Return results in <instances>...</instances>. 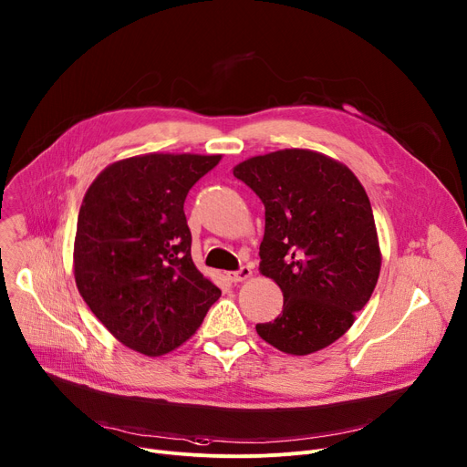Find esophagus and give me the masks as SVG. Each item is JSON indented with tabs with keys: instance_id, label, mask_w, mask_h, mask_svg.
Returning a JSON list of instances; mask_svg holds the SVG:
<instances>
[{
	"instance_id": "obj_1",
	"label": "esophagus",
	"mask_w": 467,
	"mask_h": 467,
	"mask_svg": "<svg viewBox=\"0 0 467 467\" xmlns=\"http://www.w3.org/2000/svg\"><path fill=\"white\" fill-rule=\"evenodd\" d=\"M252 275H254L252 266H242V268L236 270V272H227V277L231 279V282H234V284L245 282V279H250Z\"/></svg>"
}]
</instances>
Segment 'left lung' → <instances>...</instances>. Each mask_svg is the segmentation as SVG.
Returning <instances> with one entry per match:
<instances>
[{
    "mask_svg": "<svg viewBox=\"0 0 467 467\" xmlns=\"http://www.w3.org/2000/svg\"><path fill=\"white\" fill-rule=\"evenodd\" d=\"M233 174L265 204L259 272L284 293V309L257 334L282 353L328 348L374 293L381 247L355 172L328 155L285 148L238 163Z\"/></svg>",
    "mask_w": 467,
    "mask_h": 467,
    "instance_id": "1",
    "label": "left lung"
}]
</instances>
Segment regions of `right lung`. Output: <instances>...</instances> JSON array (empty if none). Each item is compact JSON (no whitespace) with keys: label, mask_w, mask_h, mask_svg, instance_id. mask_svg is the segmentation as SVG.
Segmentation results:
<instances>
[{"label":"right lung","mask_w":467,"mask_h":467,"mask_svg":"<svg viewBox=\"0 0 467 467\" xmlns=\"http://www.w3.org/2000/svg\"><path fill=\"white\" fill-rule=\"evenodd\" d=\"M222 153H142L110 163L78 212L73 274L80 296L126 348L161 357L222 296L192 259L183 202Z\"/></svg>","instance_id":"1"}]
</instances>
